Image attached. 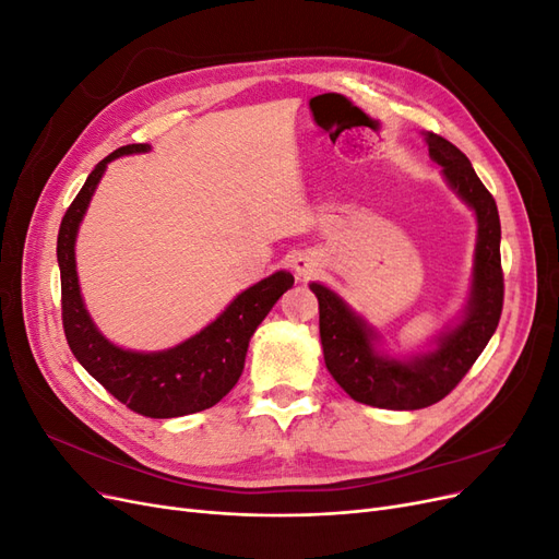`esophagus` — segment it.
<instances>
[{
    "label": "esophagus",
    "instance_id": "34e87169",
    "mask_svg": "<svg viewBox=\"0 0 559 559\" xmlns=\"http://www.w3.org/2000/svg\"><path fill=\"white\" fill-rule=\"evenodd\" d=\"M294 270L300 277H310L319 270V263L312 257H308V253H298V257L294 259Z\"/></svg>",
    "mask_w": 559,
    "mask_h": 559
}]
</instances>
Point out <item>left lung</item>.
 <instances>
[{
  "instance_id": "obj_1",
  "label": "left lung",
  "mask_w": 559,
  "mask_h": 559,
  "mask_svg": "<svg viewBox=\"0 0 559 559\" xmlns=\"http://www.w3.org/2000/svg\"><path fill=\"white\" fill-rule=\"evenodd\" d=\"M421 134L450 189L476 212L478 222L471 298L460 324L438 335L433 349L413 354L411 359H394L378 349L376 329L341 296L319 282L310 284L319 300V335L329 373L354 401L386 411H419L445 399L480 357L503 308L497 202L460 148L441 134Z\"/></svg>"
}]
</instances>
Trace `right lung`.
I'll return each mask as SVG.
<instances>
[{
    "mask_svg": "<svg viewBox=\"0 0 559 559\" xmlns=\"http://www.w3.org/2000/svg\"><path fill=\"white\" fill-rule=\"evenodd\" d=\"M148 144L116 148L95 165L83 189L64 212L58 233V265L62 286V326L76 361L107 392L144 417L167 419L212 408L240 380L253 331L273 310L280 296L292 289L294 275L277 270L235 298L212 324L163 352L123 349L97 331L83 306L74 245L91 198L114 158L146 154Z\"/></svg>",
    "mask_w": 559,
    "mask_h": 559,
    "instance_id": "right-lung-1",
    "label": "right lung"
}]
</instances>
